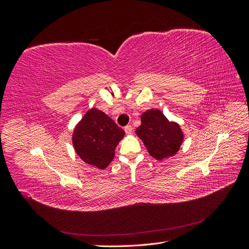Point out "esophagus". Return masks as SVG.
Returning a JSON list of instances; mask_svg holds the SVG:
<instances>
[{"label":"esophagus","instance_id":"obj_1","mask_svg":"<svg viewBox=\"0 0 249 249\" xmlns=\"http://www.w3.org/2000/svg\"><path fill=\"white\" fill-rule=\"evenodd\" d=\"M124 132L126 135H131L133 132V127L131 125H126L124 126Z\"/></svg>","mask_w":249,"mask_h":249}]
</instances>
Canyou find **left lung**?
I'll return each mask as SVG.
<instances>
[{
  "mask_svg": "<svg viewBox=\"0 0 249 249\" xmlns=\"http://www.w3.org/2000/svg\"><path fill=\"white\" fill-rule=\"evenodd\" d=\"M135 132L144 143L149 155L159 161L175 156L184 141L179 124L169 122L158 109L143 112L141 124Z\"/></svg>",
  "mask_w": 249,
  "mask_h": 249,
  "instance_id": "8db88e82",
  "label": "left lung"
}]
</instances>
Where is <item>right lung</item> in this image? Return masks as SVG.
Returning a JSON list of instances; mask_svg holds the SVG:
<instances>
[{
	"instance_id": "1",
	"label": "right lung",
	"mask_w": 249,
	"mask_h": 249,
	"mask_svg": "<svg viewBox=\"0 0 249 249\" xmlns=\"http://www.w3.org/2000/svg\"><path fill=\"white\" fill-rule=\"evenodd\" d=\"M124 136V131L106 113L91 108L74 126L72 144L85 163L105 169L114 159L115 148Z\"/></svg>"
}]
</instances>
